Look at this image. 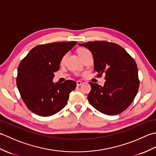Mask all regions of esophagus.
I'll return each mask as SVG.
<instances>
[{
	"mask_svg": "<svg viewBox=\"0 0 156 156\" xmlns=\"http://www.w3.org/2000/svg\"><path fill=\"white\" fill-rule=\"evenodd\" d=\"M84 84V82L83 81H80V80H78L76 82V84H77L78 87H80V86Z\"/></svg>",
	"mask_w": 156,
	"mask_h": 156,
	"instance_id": "1",
	"label": "esophagus"
}]
</instances>
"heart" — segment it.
I'll return each instance as SVG.
<instances>
[{"label": "heart", "instance_id": "b5f03b06", "mask_svg": "<svg viewBox=\"0 0 156 156\" xmlns=\"http://www.w3.org/2000/svg\"><path fill=\"white\" fill-rule=\"evenodd\" d=\"M89 51L88 50V49H84V48H80V49H79L78 50V55L79 56H80V55H83L84 54H85V53H87V52H88ZM64 59H65V56L64 58H62V62H64Z\"/></svg>", "mask_w": 156, "mask_h": 156}]
</instances>
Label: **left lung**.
<instances>
[{
  "instance_id": "obj_1",
  "label": "left lung",
  "mask_w": 156,
  "mask_h": 156,
  "mask_svg": "<svg viewBox=\"0 0 156 156\" xmlns=\"http://www.w3.org/2000/svg\"><path fill=\"white\" fill-rule=\"evenodd\" d=\"M78 45L88 49L93 55L97 75H105L103 87L89 82L90 104L105 115L121 113L132 103L137 93L140 81L136 63L121 46L114 43L88 41Z\"/></svg>"
}]
</instances>
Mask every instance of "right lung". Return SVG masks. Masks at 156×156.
Listing matches in <instances>:
<instances>
[{
  "mask_svg": "<svg viewBox=\"0 0 156 156\" xmlns=\"http://www.w3.org/2000/svg\"><path fill=\"white\" fill-rule=\"evenodd\" d=\"M76 44L57 42L35 46L20 62L16 86L25 104L35 114L48 117L67 104L76 82L67 80L62 84L54 83L53 78L62 58Z\"/></svg>",
  "mask_w": 156,
  "mask_h": 156,
  "instance_id": "add662e5",
  "label": "right lung"
}]
</instances>
